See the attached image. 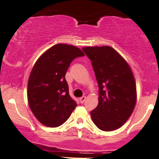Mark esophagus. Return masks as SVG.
<instances>
[{"label":"esophagus","instance_id":"esophagus-1","mask_svg":"<svg viewBox=\"0 0 159 159\" xmlns=\"http://www.w3.org/2000/svg\"><path fill=\"white\" fill-rule=\"evenodd\" d=\"M85 100H86L85 96H82L81 98H80V102L81 104H83V103L85 102Z\"/></svg>","mask_w":159,"mask_h":159}]
</instances>
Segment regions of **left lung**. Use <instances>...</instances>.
<instances>
[{
  "label": "left lung",
  "instance_id": "obj_1",
  "mask_svg": "<svg viewBox=\"0 0 159 159\" xmlns=\"http://www.w3.org/2000/svg\"><path fill=\"white\" fill-rule=\"evenodd\" d=\"M82 50L92 62L99 88L98 106L90 112L93 122L102 131H114L134 110L137 89L132 71L112 47H86Z\"/></svg>",
  "mask_w": 159,
  "mask_h": 159
}]
</instances>
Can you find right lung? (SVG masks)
I'll use <instances>...</instances> for the list:
<instances>
[{
  "instance_id": "add662e5",
  "label": "right lung",
  "mask_w": 159,
  "mask_h": 159,
  "mask_svg": "<svg viewBox=\"0 0 159 159\" xmlns=\"http://www.w3.org/2000/svg\"><path fill=\"white\" fill-rule=\"evenodd\" d=\"M84 56L73 45L55 44L39 57L28 82V101L36 119L48 127L64 123L77 107L69 96L65 75L76 57Z\"/></svg>"
}]
</instances>
